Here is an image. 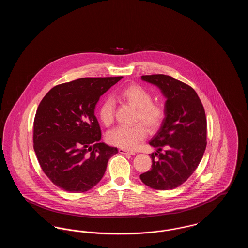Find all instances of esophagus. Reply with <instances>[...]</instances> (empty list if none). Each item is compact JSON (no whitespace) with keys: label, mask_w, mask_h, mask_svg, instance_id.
<instances>
[{"label":"esophagus","mask_w":248,"mask_h":248,"mask_svg":"<svg viewBox=\"0 0 248 248\" xmlns=\"http://www.w3.org/2000/svg\"><path fill=\"white\" fill-rule=\"evenodd\" d=\"M119 153L121 154H129V155H135V153L133 152H129V151H126V150H124V149H119Z\"/></svg>","instance_id":"1"}]
</instances>
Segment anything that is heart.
<instances>
[{
	"mask_svg": "<svg viewBox=\"0 0 248 248\" xmlns=\"http://www.w3.org/2000/svg\"><path fill=\"white\" fill-rule=\"evenodd\" d=\"M119 99L138 108L137 121L146 124L151 131L157 129L165 117L163 105L153 102L152 94L140 85L130 84L123 88L117 95ZM98 116L105 126H109L114 121V103L106 99L99 108ZM147 128L142 124L134 126H119L107 135L108 143L124 150H135L147 137Z\"/></svg>",
	"mask_w": 248,
	"mask_h": 248,
	"instance_id": "heart-1",
	"label": "heart"
}]
</instances>
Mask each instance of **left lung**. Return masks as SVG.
Returning a JSON list of instances; mask_svg holds the SVG:
<instances>
[{
    "mask_svg": "<svg viewBox=\"0 0 248 248\" xmlns=\"http://www.w3.org/2000/svg\"><path fill=\"white\" fill-rule=\"evenodd\" d=\"M141 80L157 86L166 100L165 118L149 142L157 149L151 155L152 169L141 174L140 179L153 189H175L192 175L205 151L204 108L193 88L171 76L143 75Z\"/></svg>",
    "mask_w": 248,
    "mask_h": 248,
    "instance_id": "1",
    "label": "left lung"
}]
</instances>
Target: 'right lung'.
Instances as JSON below:
<instances>
[{"label": "right lung", "instance_id": "obj_1", "mask_svg": "<svg viewBox=\"0 0 248 248\" xmlns=\"http://www.w3.org/2000/svg\"><path fill=\"white\" fill-rule=\"evenodd\" d=\"M81 78L53 87L36 111L33 143L48 178L69 192H84L104 176L108 161L118 153L101 140L94 116L100 96L122 79Z\"/></svg>", "mask_w": 248, "mask_h": 248}]
</instances>
